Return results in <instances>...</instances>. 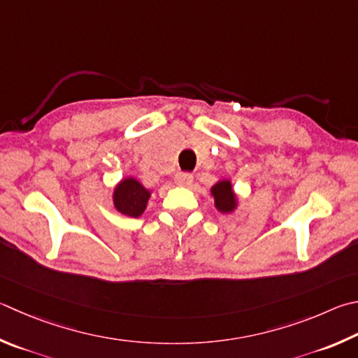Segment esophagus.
Here are the masks:
<instances>
[{"label":"esophagus","mask_w":358,"mask_h":358,"mask_svg":"<svg viewBox=\"0 0 358 358\" xmlns=\"http://www.w3.org/2000/svg\"><path fill=\"white\" fill-rule=\"evenodd\" d=\"M175 183L178 186H189L192 183V175L186 172H180L175 175Z\"/></svg>","instance_id":"34e87169"}]
</instances>
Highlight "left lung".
<instances>
[{
  "instance_id": "left-lung-1",
  "label": "left lung",
  "mask_w": 358,
  "mask_h": 358,
  "mask_svg": "<svg viewBox=\"0 0 358 358\" xmlns=\"http://www.w3.org/2000/svg\"><path fill=\"white\" fill-rule=\"evenodd\" d=\"M211 197L214 200V208L222 214H231L238 210L239 199L238 194L233 189V183L230 178H222L210 187Z\"/></svg>"
}]
</instances>
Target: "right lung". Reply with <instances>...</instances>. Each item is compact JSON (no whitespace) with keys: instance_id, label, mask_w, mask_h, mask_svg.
<instances>
[{"instance_id":"obj_1","label":"right lung","mask_w":358,"mask_h":358,"mask_svg":"<svg viewBox=\"0 0 358 358\" xmlns=\"http://www.w3.org/2000/svg\"><path fill=\"white\" fill-rule=\"evenodd\" d=\"M150 196L152 191L147 189L138 178L127 177L114 186L113 203L115 210L123 216L139 217L147 210Z\"/></svg>"}]
</instances>
